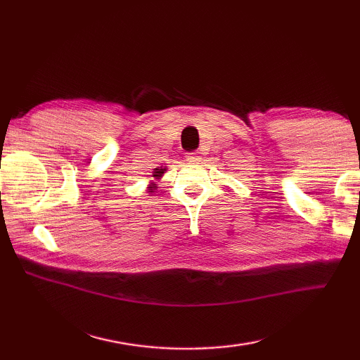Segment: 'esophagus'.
I'll list each match as a JSON object with an SVG mask.
<instances>
[{"label": "esophagus", "instance_id": "34e87169", "mask_svg": "<svg viewBox=\"0 0 360 360\" xmlns=\"http://www.w3.org/2000/svg\"><path fill=\"white\" fill-rule=\"evenodd\" d=\"M187 159L190 160V162H200L201 153H190V155H187Z\"/></svg>", "mask_w": 360, "mask_h": 360}]
</instances>
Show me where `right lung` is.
<instances>
[{"label": "right lung", "instance_id": "1", "mask_svg": "<svg viewBox=\"0 0 360 360\" xmlns=\"http://www.w3.org/2000/svg\"><path fill=\"white\" fill-rule=\"evenodd\" d=\"M165 172H167V167H158V168H155V172H153L151 178H155V179L159 181L160 178H162ZM156 187H158L156 182H150V186L147 187V190H148V192H155Z\"/></svg>", "mask_w": 360, "mask_h": 360}]
</instances>
